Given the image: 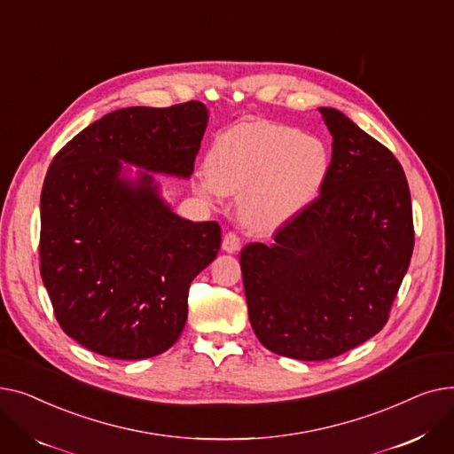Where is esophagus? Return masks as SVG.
<instances>
[{
  "instance_id": "1",
  "label": "esophagus",
  "mask_w": 454,
  "mask_h": 454,
  "mask_svg": "<svg viewBox=\"0 0 454 454\" xmlns=\"http://www.w3.org/2000/svg\"><path fill=\"white\" fill-rule=\"evenodd\" d=\"M239 247H241V237H239V233L233 231V230L226 231L224 241H223V248H224L226 252H237V250H239Z\"/></svg>"
}]
</instances>
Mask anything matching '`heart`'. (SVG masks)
<instances>
[{"label":"heart","instance_id":"heart-1","mask_svg":"<svg viewBox=\"0 0 454 454\" xmlns=\"http://www.w3.org/2000/svg\"><path fill=\"white\" fill-rule=\"evenodd\" d=\"M209 173L200 178L207 199L248 189L241 213L255 230H270L311 204L327 178L324 141L272 121H245L213 143Z\"/></svg>","mask_w":454,"mask_h":454}]
</instances>
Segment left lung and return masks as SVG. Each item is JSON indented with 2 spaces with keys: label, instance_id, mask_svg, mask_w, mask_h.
Instances as JSON below:
<instances>
[{
  "label": "left lung",
  "instance_id": "left-lung-1",
  "mask_svg": "<svg viewBox=\"0 0 454 454\" xmlns=\"http://www.w3.org/2000/svg\"><path fill=\"white\" fill-rule=\"evenodd\" d=\"M320 195L274 233L248 243L241 270L248 318L267 349L325 361L388 322L414 250L412 202L397 158L335 108Z\"/></svg>",
  "mask_w": 454,
  "mask_h": 454
}]
</instances>
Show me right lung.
Instances as JSON below:
<instances>
[{
    "label": "right lung",
    "mask_w": 454,
    "mask_h": 454,
    "mask_svg": "<svg viewBox=\"0 0 454 454\" xmlns=\"http://www.w3.org/2000/svg\"><path fill=\"white\" fill-rule=\"evenodd\" d=\"M207 125L199 101L106 114L55 154L40 197V274L67 337L110 359L169 349L187 320L195 276L217 257L221 226L191 223L121 161L189 176Z\"/></svg>",
    "instance_id": "add662e5"
}]
</instances>
